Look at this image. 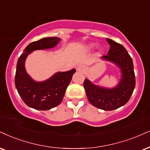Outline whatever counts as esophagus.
I'll use <instances>...</instances> for the list:
<instances>
[{"instance_id": "1", "label": "esophagus", "mask_w": 150, "mask_h": 150, "mask_svg": "<svg viewBox=\"0 0 150 150\" xmlns=\"http://www.w3.org/2000/svg\"><path fill=\"white\" fill-rule=\"evenodd\" d=\"M77 70H78L79 71H84L85 70H86V67L83 66V65H79L77 67Z\"/></svg>"}]
</instances>
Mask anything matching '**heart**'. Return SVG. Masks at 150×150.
Returning a JSON list of instances; mask_svg holds the SVG:
<instances>
[{
  "label": "heart",
  "mask_w": 150,
  "mask_h": 150,
  "mask_svg": "<svg viewBox=\"0 0 150 150\" xmlns=\"http://www.w3.org/2000/svg\"><path fill=\"white\" fill-rule=\"evenodd\" d=\"M92 47V45H89V46H88V49H91Z\"/></svg>",
  "instance_id": "b5f03b06"
}]
</instances>
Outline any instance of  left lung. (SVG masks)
Listing matches in <instances>:
<instances>
[{
  "instance_id": "left-lung-1",
  "label": "left lung",
  "mask_w": 150,
  "mask_h": 150,
  "mask_svg": "<svg viewBox=\"0 0 150 150\" xmlns=\"http://www.w3.org/2000/svg\"><path fill=\"white\" fill-rule=\"evenodd\" d=\"M110 46L108 55L101 57L119 67L122 79L113 88H106L92 83L86 79L83 86L88 100L94 106L104 110H112L128 102L136 86V79L132 58L122 45L106 39Z\"/></svg>"
}]
</instances>
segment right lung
<instances>
[{"mask_svg": "<svg viewBox=\"0 0 150 150\" xmlns=\"http://www.w3.org/2000/svg\"><path fill=\"white\" fill-rule=\"evenodd\" d=\"M60 39L45 38L29 44L18 58L16 64L15 86L23 102L30 108L47 110L58 106L62 102L67 86L76 69L57 72L53 76L42 82H36L30 78L25 69V60L28 55L35 50L54 47Z\"/></svg>", "mask_w": 150, "mask_h": 150, "instance_id": "1", "label": "right lung"}]
</instances>
